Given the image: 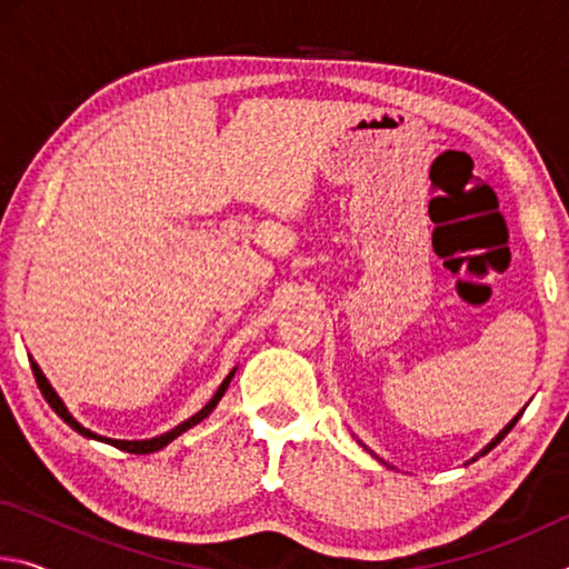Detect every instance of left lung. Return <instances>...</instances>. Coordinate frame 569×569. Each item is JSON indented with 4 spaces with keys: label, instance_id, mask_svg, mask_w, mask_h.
<instances>
[{
    "label": "left lung",
    "instance_id": "1",
    "mask_svg": "<svg viewBox=\"0 0 569 569\" xmlns=\"http://www.w3.org/2000/svg\"><path fill=\"white\" fill-rule=\"evenodd\" d=\"M519 417H522V411H519V413H517V417H515V419H512V421H509V423H507V427H505V429H502V431H499V435H497V437H495V439H492V441H489V445H487V447H485V449H481V451H479V455H477V457H485V455H487V451H492V449H495V447H497V445H499V441H502V439H505V437H507V435H509V431H512V427H515V423H517V421H519ZM477 457H475V459H477Z\"/></svg>",
    "mask_w": 569,
    "mask_h": 569
}]
</instances>
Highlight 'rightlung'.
I'll list each match as a JSON object with an SVG mask.
<instances>
[{
    "mask_svg": "<svg viewBox=\"0 0 569 569\" xmlns=\"http://www.w3.org/2000/svg\"><path fill=\"white\" fill-rule=\"evenodd\" d=\"M32 361V359H30ZM32 371H34V379H37V387H40V391H42V397L47 399V403H50V407L54 409V413L57 417H60L64 423H70V427L77 431V435H82V437H88V439H98V441H104V445H112V447H118V449H122V451H130V455H152V451H158V449H162V447H168L172 439H178L182 431H188V429H192L196 427V423H200L203 421L210 411H213L216 407H218V401L223 399V393H226V389H228V383H230V379H233V373H236V369L228 373V377L223 379V383H220L218 387V391L213 393V399H210L203 409H200L198 413H192L190 419H186L182 423H178L176 429H170V431H166V435H160V437H152V439H140V441H128V439H110V437H100V435H94V431H90V429H84L80 421H77L70 411H67V407H64V401L57 397V391L52 389V383L47 381V377L42 373V369L40 366H37V361H32Z\"/></svg>",
    "mask_w": 569,
    "mask_h": 569,
    "instance_id": "right-lung-1",
    "label": "right lung"
}]
</instances>
